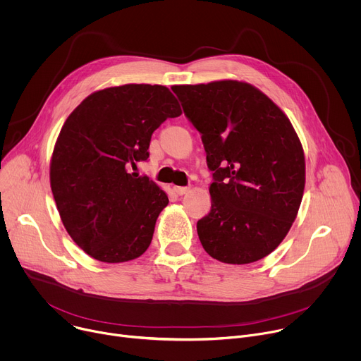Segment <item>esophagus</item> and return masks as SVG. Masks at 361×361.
<instances>
[{
	"instance_id": "obj_1",
	"label": "esophagus",
	"mask_w": 361,
	"mask_h": 361,
	"mask_svg": "<svg viewBox=\"0 0 361 361\" xmlns=\"http://www.w3.org/2000/svg\"><path fill=\"white\" fill-rule=\"evenodd\" d=\"M173 190H174V192H177L178 195H184V194H187V192L190 191L188 187H173Z\"/></svg>"
}]
</instances>
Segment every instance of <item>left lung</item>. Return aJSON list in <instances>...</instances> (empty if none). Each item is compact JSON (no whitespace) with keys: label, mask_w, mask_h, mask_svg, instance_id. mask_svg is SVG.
I'll return each mask as SVG.
<instances>
[{"label":"left lung","mask_w":361,"mask_h":361,"mask_svg":"<svg viewBox=\"0 0 361 361\" xmlns=\"http://www.w3.org/2000/svg\"><path fill=\"white\" fill-rule=\"evenodd\" d=\"M171 90L201 134L213 171L212 210L197 223L204 250L227 264L264 259L290 231L305 185L304 151L291 121L244 81Z\"/></svg>","instance_id":"1"}]
</instances>
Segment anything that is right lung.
Listing matches in <instances>:
<instances>
[{
    "instance_id": "1",
    "label": "right lung",
    "mask_w": 361,
    "mask_h": 361,
    "mask_svg": "<svg viewBox=\"0 0 361 361\" xmlns=\"http://www.w3.org/2000/svg\"><path fill=\"white\" fill-rule=\"evenodd\" d=\"M178 116L167 87L126 84L94 91L66 120L49 184L67 233L92 259L126 263L151 244L169 197L128 167L148 159L152 133Z\"/></svg>"
}]
</instances>
